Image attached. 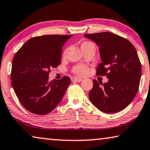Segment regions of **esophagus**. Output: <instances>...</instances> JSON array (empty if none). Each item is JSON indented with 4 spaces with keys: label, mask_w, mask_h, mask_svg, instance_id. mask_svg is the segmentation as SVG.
<instances>
[{
    "label": "esophagus",
    "mask_w": 150,
    "mask_h": 150,
    "mask_svg": "<svg viewBox=\"0 0 150 150\" xmlns=\"http://www.w3.org/2000/svg\"><path fill=\"white\" fill-rule=\"evenodd\" d=\"M73 81H75V82H80L82 81V79L81 78H77V77H73L72 79Z\"/></svg>",
    "instance_id": "1"
}]
</instances>
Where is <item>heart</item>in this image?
Here are the masks:
<instances>
[{
    "mask_svg": "<svg viewBox=\"0 0 150 150\" xmlns=\"http://www.w3.org/2000/svg\"><path fill=\"white\" fill-rule=\"evenodd\" d=\"M88 44H92L90 42H84L81 44V47H83L84 45H88ZM73 73L78 76H83L86 75V73H88V69L87 67L83 66V65H78L76 66L74 69H73Z\"/></svg>",
    "mask_w": 150,
    "mask_h": 150,
    "instance_id": "1",
    "label": "heart"
}]
</instances>
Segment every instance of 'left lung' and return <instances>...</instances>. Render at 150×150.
<instances>
[{
    "label": "left lung",
    "instance_id": "8db88e82",
    "mask_svg": "<svg viewBox=\"0 0 150 150\" xmlns=\"http://www.w3.org/2000/svg\"><path fill=\"white\" fill-rule=\"evenodd\" d=\"M83 36L99 47L101 63L96 75L109 79L104 84L93 80L90 100L104 113L123 110L136 96L140 83L141 65L135 48L128 40L109 32Z\"/></svg>",
    "mask_w": 150,
    "mask_h": 150
}]
</instances>
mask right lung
Segmentation results:
<instances>
[{"instance_id":"1","label":"right lung","mask_w":150,"mask_h":150,"mask_svg":"<svg viewBox=\"0 0 150 150\" xmlns=\"http://www.w3.org/2000/svg\"><path fill=\"white\" fill-rule=\"evenodd\" d=\"M71 35H43L30 39L12 61L11 85L22 105L30 112L45 115L51 112L71 84L67 76L49 81L51 68L61 62L62 47Z\"/></svg>"}]
</instances>
